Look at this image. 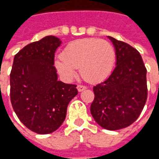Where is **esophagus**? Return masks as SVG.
Returning a JSON list of instances; mask_svg holds the SVG:
<instances>
[{
    "label": "esophagus",
    "instance_id": "34e87169",
    "mask_svg": "<svg viewBox=\"0 0 159 159\" xmlns=\"http://www.w3.org/2000/svg\"><path fill=\"white\" fill-rule=\"evenodd\" d=\"M77 89H78L79 92H81V91H83L84 89H85L86 86L82 85V84H79V85L77 86Z\"/></svg>",
    "mask_w": 159,
    "mask_h": 159
}]
</instances>
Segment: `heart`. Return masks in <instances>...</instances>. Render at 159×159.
<instances>
[{
	"label": "heart",
	"instance_id": "heart-1",
	"mask_svg": "<svg viewBox=\"0 0 159 159\" xmlns=\"http://www.w3.org/2000/svg\"><path fill=\"white\" fill-rule=\"evenodd\" d=\"M116 53L111 43L96 38H85L70 43L55 60L60 74L67 78L80 69L81 76L88 82H98L111 73Z\"/></svg>",
	"mask_w": 159,
	"mask_h": 159
}]
</instances>
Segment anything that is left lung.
<instances>
[{
	"label": "left lung",
	"mask_w": 159,
	"mask_h": 159,
	"mask_svg": "<svg viewBox=\"0 0 159 159\" xmlns=\"http://www.w3.org/2000/svg\"><path fill=\"white\" fill-rule=\"evenodd\" d=\"M115 48L116 67L109 78L93 86L92 116L108 130L129 126L139 117L148 97L147 70L139 52L108 36Z\"/></svg>",
	"instance_id": "8db88e82"
}]
</instances>
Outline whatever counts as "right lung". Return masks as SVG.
<instances>
[{"instance_id": "add662e5", "label": "right lung", "mask_w": 159, "mask_h": 159, "mask_svg": "<svg viewBox=\"0 0 159 159\" xmlns=\"http://www.w3.org/2000/svg\"><path fill=\"white\" fill-rule=\"evenodd\" d=\"M60 39L48 35L30 43L15 55L10 75V95L22 124L39 134L58 129L66 117L67 106L77 95L76 84L57 80L55 53Z\"/></svg>"}]
</instances>
